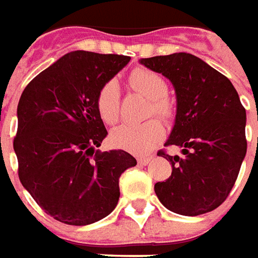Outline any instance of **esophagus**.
<instances>
[{
  "label": "esophagus",
  "mask_w": 258,
  "mask_h": 258,
  "mask_svg": "<svg viewBox=\"0 0 258 258\" xmlns=\"http://www.w3.org/2000/svg\"><path fill=\"white\" fill-rule=\"evenodd\" d=\"M150 161H151V158H149V157H140L138 160L140 165H147V164H150Z\"/></svg>",
  "instance_id": "34e87169"
}]
</instances>
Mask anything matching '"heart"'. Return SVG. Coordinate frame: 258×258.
Wrapping results in <instances>:
<instances>
[{
    "label": "heart",
    "mask_w": 258,
    "mask_h": 258,
    "mask_svg": "<svg viewBox=\"0 0 258 258\" xmlns=\"http://www.w3.org/2000/svg\"><path fill=\"white\" fill-rule=\"evenodd\" d=\"M133 90L151 100L150 114L154 112L161 118L171 115V104L167 96L168 85L158 74L146 68L135 69L129 76ZM120 91L115 80H108L101 86L97 94V109L101 119L107 123H115L119 118ZM165 135L164 126L157 119H150L140 125H120L111 133V143L118 149L133 154L143 155L150 153L161 142Z\"/></svg>",
    "instance_id": "1"
}]
</instances>
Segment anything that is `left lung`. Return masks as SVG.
Instances as JSON below:
<instances>
[{
  "mask_svg": "<svg viewBox=\"0 0 258 258\" xmlns=\"http://www.w3.org/2000/svg\"><path fill=\"white\" fill-rule=\"evenodd\" d=\"M139 62L169 79L176 94L175 123L165 146H178L182 154L158 151L172 164V173L154 184L155 195L172 213H210L225 202L247 150L246 109L236 89L226 76L187 52Z\"/></svg>",
  "mask_w": 258,
  "mask_h": 258,
  "instance_id": "8db88e82",
  "label": "left lung"
}]
</instances>
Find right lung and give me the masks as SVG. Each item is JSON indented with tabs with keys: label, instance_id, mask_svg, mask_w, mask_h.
Returning a JSON list of instances; mask_svg holds the SVG:
<instances>
[{
	"label": "right lung",
	"instance_id": "obj_1",
	"mask_svg": "<svg viewBox=\"0 0 258 258\" xmlns=\"http://www.w3.org/2000/svg\"><path fill=\"white\" fill-rule=\"evenodd\" d=\"M129 61L126 55L72 51L22 93L14 140L19 179L59 222L80 226L105 218L119 200L120 175L138 164L123 150H96L108 135L97 94Z\"/></svg>",
	"mask_w": 258,
	"mask_h": 258
}]
</instances>
